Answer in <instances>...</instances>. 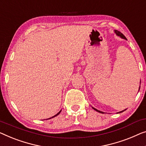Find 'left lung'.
<instances>
[{
  "instance_id": "1",
  "label": "left lung",
  "mask_w": 146,
  "mask_h": 146,
  "mask_svg": "<svg viewBox=\"0 0 146 146\" xmlns=\"http://www.w3.org/2000/svg\"><path fill=\"white\" fill-rule=\"evenodd\" d=\"M115 33H116V35L117 36H120L121 38H124V39H126V40H127V38L125 37V35H124L123 34V33H121L120 32V31H117V30H115ZM139 90H140V88H139ZM93 109H94V110H95V111H98V112H99V113H104L103 112V111H99V110H96V109H95V108H92ZM126 110H123V111H120V112H119V113H122L123 111H125Z\"/></svg>"
}]
</instances>
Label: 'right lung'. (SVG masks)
I'll return each mask as SVG.
<instances>
[{"mask_svg": "<svg viewBox=\"0 0 146 146\" xmlns=\"http://www.w3.org/2000/svg\"><path fill=\"white\" fill-rule=\"evenodd\" d=\"M61 111H62V110H61ZM61 111H60L59 112H58V113L57 114H56V115H54V116H53V117H51V118H53V117H55L56 116H57V115H59L60 113V112H61ZM51 118H49V119H51Z\"/></svg>", "mask_w": 146, "mask_h": 146, "instance_id": "right-lung-1", "label": "right lung"}]
</instances>
